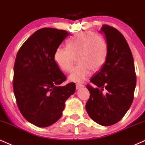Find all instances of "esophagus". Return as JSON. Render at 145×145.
Here are the masks:
<instances>
[{
  "mask_svg": "<svg viewBox=\"0 0 145 145\" xmlns=\"http://www.w3.org/2000/svg\"><path fill=\"white\" fill-rule=\"evenodd\" d=\"M83 87H84V86L82 84H79V83H78V84H76V89H79L80 88H83Z\"/></svg>",
  "mask_w": 145,
  "mask_h": 145,
  "instance_id": "1",
  "label": "esophagus"
}]
</instances>
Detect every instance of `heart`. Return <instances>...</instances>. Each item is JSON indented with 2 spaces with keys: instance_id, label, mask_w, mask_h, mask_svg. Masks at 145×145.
Returning <instances> with one entry per match:
<instances>
[{
  "instance_id": "obj_1",
  "label": "heart",
  "mask_w": 145,
  "mask_h": 145,
  "mask_svg": "<svg viewBox=\"0 0 145 145\" xmlns=\"http://www.w3.org/2000/svg\"><path fill=\"white\" fill-rule=\"evenodd\" d=\"M108 54L107 42L103 37L91 31L81 32L69 42V47H59L54 54L56 62L62 71H72L76 57L79 64L73 69L69 79L81 83L96 72L106 62Z\"/></svg>"
}]
</instances>
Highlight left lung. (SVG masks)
Instances as JSON below:
<instances>
[{
	"label": "left lung",
	"instance_id": "8db88e82",
	"mask_svg": "<svg viewBox=\"0 0 145 145\" xmlns=\"http://www.w3.org/2000/svg\"><path fill=\"white\" fill-rule=\"evenodd\" d=\"M108 54L102 69L90 79L96 87L87 85L90 96L86 109L92 120L109 126L123 118L132 105L137 84L133 56L121 32L114 27L103 25Z\"/></svg>",
	"mask_w": 145,
	"mask_h": 145
}]
</instances>
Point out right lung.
I'll return each mask as SVG.
<instances>
[{
    "label": "right lung",
    "mask_w": 145,
    "mask_h": 145,
    "mask_svg": "<svg viewBox=\"0 0 145 145\" xmlns=\"http://www.w3.org/2000/svg\"><path fill=\"white\" fill-rule=\"evenodd\" d=\"M71 34L43 28L30 36L19 49L13 69V88L20 113L28 121L48 127L62 117L65 101L74 93V83L61 84L66 77L54 54Z\"/></svg>",
    "instance_id": "1"
}]
</instances>
